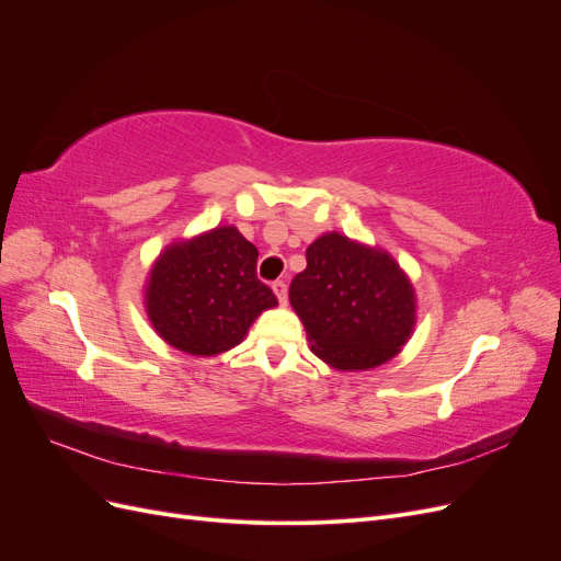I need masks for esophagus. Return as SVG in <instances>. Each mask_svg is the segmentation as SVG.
Masks as SVG:
<instances>
[{
  "label": "esophagus",
  "instance_id": "1",
  "mask_svg": "<svg viewBox=\"0 0 561 561\" xmlns=\"http://www.w3.org/2000/svg\"><path fill=\"white\" fill-rule=\"evenodd\" d=\"M271 287H274V293H276L278 301L285 304V301H287V285H285V280H276Z\"/></svg>",
  "mask_w": 561,
  "mask_h": 561
}]
</instances>
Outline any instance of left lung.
<instances>
[{"label": "left lung", "instance_id": "8db88e82", "mask_svg": "<svg viewBox=\"0 0 561 561\" xmlns=\"http://www.w3.org/2000/svg\"><path fill=\"white\" fill-rule=\"evenodd\" d=\"M290 304L311 351L334 369H371L396 358L416 320L410 278L386 250L325 233L290 283Z\"/></svg>", "mask_w": 561, "mask_h": 561}]
</instances>
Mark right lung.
I'll return each instance as SVG.
<instances>
[{"label": "right lung", "instance_id": "right-lung-1", "mask_svg": "<svg viewBox=\"0 0 561 561\" xmlns=\"http://www.w3.org/2000/svg\"><path fill=\"white\" fill-rule=\"evenodd\" d=\"M257 254L236 227L168 245L145 290L147 316L163 342L192 355L241 344L254 318L278 304L257 278Z\"/></svg>", "mask_w": 561, "mask_h": 561}]
</instances>
